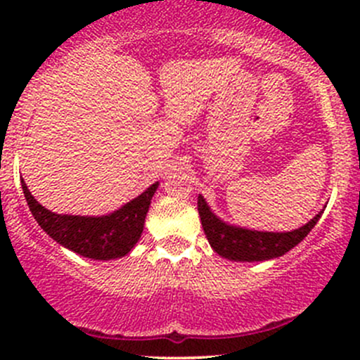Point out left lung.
Returning <instances> with one entry per match:
<instances>
[{
    "instance_id": "left-lung-1",
    "label": "left lung",
    "mask_w": 360,
    "mask_h": 360,
    "mask_svg": "<svg viewBox=\"0 0 360 360\" xmlns=\"http://www.w3.org/2000/svg\"><path fill=\"white\" fill-rule=\"evenodd\" d=\"M198 214L210 248L219 256L233 261H264L282 256L300 244L321 217V214H317L310 223L288 233L252 231L223 223L210 212L202 195L198 197Z\"/></svg>"
}]
</instances>
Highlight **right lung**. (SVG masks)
I'll return each instance as SVG.
<instances>
[{
  "instance_id": "obj_1",
  "label": "right lung",
  "mask_w": 360,
  "mask_h": 360,
  "mask_svg": "<svg viewBox=\"0 0 360 360\" xmlns=\"http://www.w3.org/2000/svg\"><path fill=\"white\" fill-rule=\"evenodd\" d=\"M20 183L29 210L39 226L60 245L90 259H115L132 250L143 233L151 198L158 188V183L151 184L143 195L110 216L86 217L50 212L34 200L22 179Z\"/></svg>"
}]
</instances>
